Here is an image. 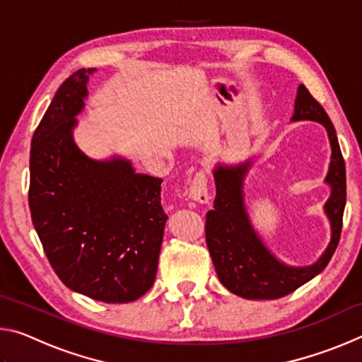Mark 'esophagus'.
<instances>
[{"instance_id": "34e87169", "label": "esophagus", "mask_w": 362, "mask_h": 362, "mask_svg": "<svg viewBox=\"0 0 362 362\" xmlns=\"http://www.w3.org/2000/svg\"><path fill=\"white\" fill-rule=\"evenodd\" d=\"M188 194H189V198L196 201V203H201V204L209 203V192H207V177H206L204 173H196L194 174L192 182H189Z\"/></svg>"}]
</instances>
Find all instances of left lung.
Listing matches in <instances>:
<instances>
[{
	"instance_id": "left-lung-1",
	"label": "left lung",
	"mask_w": 362,
	"mask_h": 362,
	"mask_svg": "<svg viewBox=\"0 0 362 362\" xmlns=\"http://www.w3.org/2000/svg\"><path fill=\"white\" fill-rule=\"evenodd\" d=\"M292 121H316L326 127L330 148L326 183L330 196L324 212L330 222V243L322 255L308 267H292L276 259L254 230L244 204V177L252 161L214 169L216 199L206 214V243L217 276L226 289L247 300H273L284 297L320 274L332 259L340 241L343 211L346 203V173L339 139L332 121L310 90L298 86Z\"/></svg>"
}]
</instances>
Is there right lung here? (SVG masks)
<instances>
[{"instance_id": "add662e5", "label": "right lung", "mask_w": 362, "mask_h": 362, "mask_svg": "<svg viewBox=\"0 0 362 362\" xmlns=\"http://www.w3.org/2000/svg\"><path fill=\"white\" fill-rule=\"evenodd\" d=\"M65 79L36 127L30 150L28 206L60 281L105 303L134 302L155 283L168 216L161 179L131 161H95L73 139L89 75Z\"/></svg>"}]
</instances>
